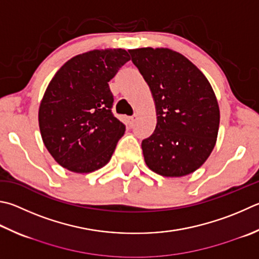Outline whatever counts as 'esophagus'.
I'll return each instance as SVG.
<instances>
[{
  "instance_id": "obj_1",
  "label": "esophagus",
  "mask_w": 259,
  "mask_h": 259,
  "mask_svg": "<svg viewBox=\"0 0 259 259\" xmlns=\"http://www.w3.org/2000/svg\"><path fill=\"white\" fill-rule=\"evenodd\" d=\"M136 122V116H130L128 117V124L129 125H133Z\"/></svg>"
}]
</instances>
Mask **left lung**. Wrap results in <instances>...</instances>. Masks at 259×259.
<instances>
[{"label": "left lung", "instance_id": "1", "mask_svg": "<svg viewBox=\"0 0 259 259\" xmlns=\"http://www.w3.org/2000/svg\"><path fill=\"white\" fill-rule=\"evenodd\" d=\"M152 93L156 128L143 140L146 165L163 177L190 175L213 152L220 126L218 98L207 78L179 52L130 50Z\"/></svg>", "mask_w": 259, "mask_h": 259}]
</instances>
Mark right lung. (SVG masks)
Listing matches in <instances>:
<instances>
[{
  "label": "right lung",
  "instance_id": "add662e5",
  "mask_svg": "<svg viewBox=\"0 0 259 259\" xmlns=\"http://www.w3.org/2000/svg\"><path fill=\"white\" fill-rule=\"evenodd\" d=\"M129 60L123 49L88 51L67 61L52 78L38 124L45 147L62 167L91 173L110 162L125 126L111 112L109 81Z\"/></svg>",
  "mask_w": 259,
  "mask_h": 259
}]
</instances>
